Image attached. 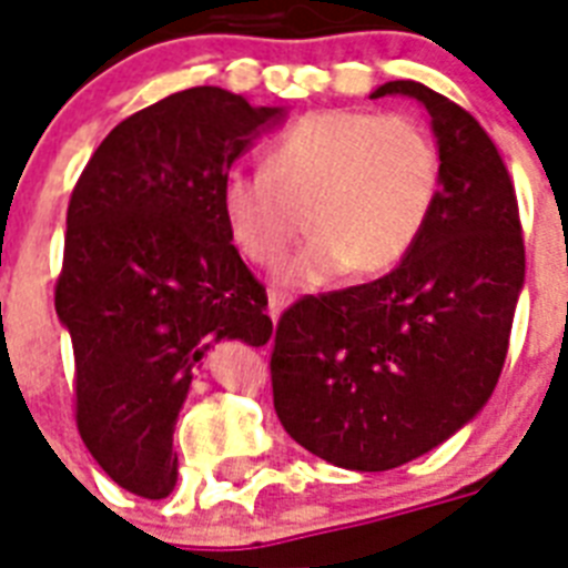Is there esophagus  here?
Returning a JSON list of instances; mask_svg holds the SVG:
<instances>
[{
    "instance_id": "1",
    "label": "esophagus",
    "mask_w": 568,
    "mask_h": 568,
    "mask_svg": "<svg viewBox=\"0 0 568 568\" xmlns=\"http://www.w3.org/2000/svg\"><path fill=\"white\" fill-rule=\"evenodd\" d=\"M285 303H288V294H283V292H271L267 294V315H271V318H280V312L285 310Z\"/></svg>"
}]
</instances>
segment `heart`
<instances>
[{
	"instance_id": "obj_1",
	"label": "heart",
	"mask_w": 568,
	"mask_h": 568,
	"mask_svg": "<svg viewBox=\"0 0 568 568\" xmlns=\"http://www.w3.org/2000/svg\"><path fill=\"white\" fill-rule=\"evenodd\" d=\"M442 150L413 118L372 109H315L276 132L262 171L232 168L221 214L232 244L271 267L303 226L312 232L285 262L292 288H318L347 271L386 274L404 262L439 205Z\"/></svg>"
}]
</instances>
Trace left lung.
Segmentation results:
<instances>
[{
	"label": "left lung",
	"instance_id": "1",
	"mask_svg": "<svg viewBox=\"0 0 568 568\" xmlns=\"http://www.w3.org/2000/svg\"><path fill=\"white\" fill-rule=\"evenodd\" d=\"M386 93L415 97L430 114L439 205L392 274L292 303L271 351L285 433L354 471L404 466L480 413L525 283L519 203L493 138L427 84L400 79L372 97Z\"/></svg>",
	"mask_w": 568,
	"mask_h": 568
}]
</instances>
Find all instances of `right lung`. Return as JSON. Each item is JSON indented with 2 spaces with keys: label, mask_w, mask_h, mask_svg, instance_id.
I'll use <instances>...</instances> for the list:
<instances>
[{
  "label": "right lung",
  "mask_w": 568,
  "mask_h": 568,
  "mask_svg": "<svg viewBox=\"0 0 568 568\" xmlns=\"http://www.w3.org/2000/svg\"><path fill=\"white\" fill-rule=\"evenodd\" d=\"M283 118L223 88H189L111 129L67 205L55 312L75 359V427L141 498L176 486L173 424L221 338L265 345V285L221 214V180Z\"/></svg>",
  "instance_id": "1"
}]
</instances>
